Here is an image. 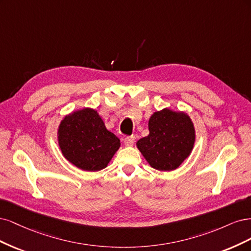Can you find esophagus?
<instances>
[{"label": "esophagus", "instance_id": "esophagus-1", "mask_svg": "<svg viewBox=\"0 0 251 251\" xmlns=\"http://www.w3.org/2000/svg\"><path fill=\"white\" fill-rule=\"evenodd\" d=\"M123 141H124V144L126 145V146H132L134 143V137L133 136H125Z\"/></svg>", "mask_w": 251, "mask_h": 251}]
</instances>
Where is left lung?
Segmentation results:
<instances>
[{
    "instance_id": "left-lung-1",
    "label": "left lung",
    "mask_w": 251,
    "mask_h": 251,
    "mask_svg": "<svg viewBox=\"0 0 251 251\" xmlns=\"http://www.w3.org/2000/svg\"><path fill=\"white\" fill-rule=\"evenodd\" d=\"M149 134L136 143L148 164L159 171L178 168L193 150L195 128L182 111L164 108L149 119Z\"/></svg>"
}]
</instances>
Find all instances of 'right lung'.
Wrapping results in <instances>:
<instances>
[{"label":"right lung","instance_id":"obj_1","mask_svg":"<svg viewBox=\"0 0 251 251\" xmlns=\"http://www.w3.org/2000/svg\"><path fill=\"white\" fill-rule=\"evenodd\" d=\"M58 144L63 156L83 171L106 168L121 146L93 108H83L63 118L58 127Z\"/></svg>","mask_w":251,"mask_h":251}]
</instances>
